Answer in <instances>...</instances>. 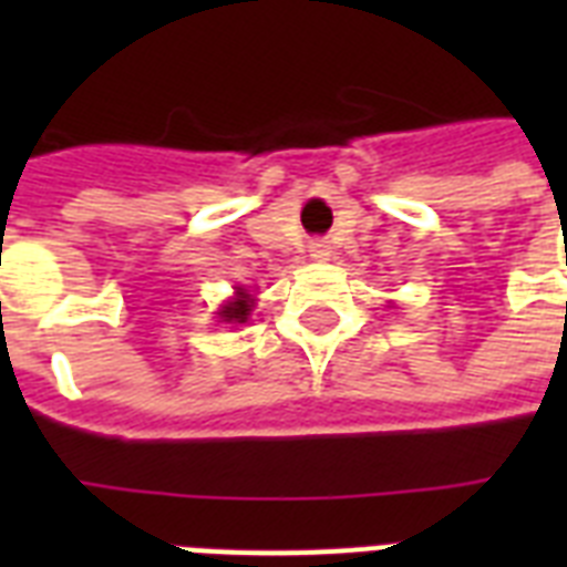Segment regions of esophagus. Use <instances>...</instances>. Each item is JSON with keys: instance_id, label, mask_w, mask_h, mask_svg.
I'll return each mask as SVG.
<instances>
[{"instance_id": "34e87169", "label": "esophagus", "mask_w": 567, "mask_h": 567, "mask_svg": "<svg viewBox=\"0 0 567 567\" xmlns=\"http://www.w3.org/2000/svg\"><path fill=\"white\" fill-rule=\"evenodd\" d=\"M311 258H318V261H327L329 256H332V247H329V240H311V247H309Z\"/></svg>"}]
</instances>
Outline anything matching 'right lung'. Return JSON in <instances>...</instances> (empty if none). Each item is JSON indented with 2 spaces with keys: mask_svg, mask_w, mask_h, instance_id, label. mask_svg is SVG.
Listing matches in <instances>:
<instances>
[{
  "mask_svg": "<svg viewBox=\"0 0 567 567\" xmlns=\"http://www.w3.org/2000/svg\"><path fill=\"white\" fill-rule=\"evenodd\" d=\"M252 306H256L252 293H247L244 288H238V291H235V297H231V300L226 302V306H223L217 315H220L223 323H247Z\"/></svg>",
  "mask_w": 567,
  "mask_h": 567,
  "instance_id": "obj_1",
  "label": "right lung"
}]
</instances>
